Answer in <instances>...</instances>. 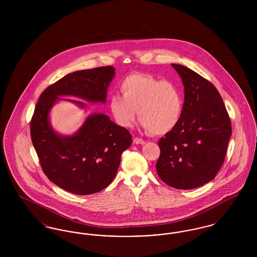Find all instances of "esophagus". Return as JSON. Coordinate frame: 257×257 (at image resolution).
<instances>
[{
	"label": "esophagus",
	"instance_id": "34e87169",
	"mask_svg": "<svg viewBox=\"0 0 257 257\" xmlns=\"http://www.w3.org/2000/svg\"><path fill=\"white\" fill-rule=\"evenodd\" d=\"M133 143H134L135 145H145L146 141L143 140V139H140V138H134Z\"/></svg>",
	"mask_w": 257,
	"mask_h": 257
}]
</instances>
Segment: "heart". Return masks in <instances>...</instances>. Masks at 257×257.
<instances>
[{
	"mask_svg": "<svg viewBox=\"0 0 257 257\" xmlns=\"http://www.w3.org/2000/svg\"><path fill=\"white\" fill-rule=\"evenodd\" d=\"M122 98H110V111L115 123L129 128L138 118L151 134L170 132L179 122L183 112L184 98L179 86L169 80L149 74L134 73L119 84Z\"/></svg>",
	"mask_w": 257,
	"mask_h": 257,
	"instance_id": "1",
	"label": "heart"
}]
</instances>
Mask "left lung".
<instances>
[{"instance_id":"obj_1","label":"left lung","mask_w":257,"mask_h":257,"mask_svg":"<svg viewBox=\"0 0 257 257\" xmlns=\"http://www.w3.org/2000/svg\"><path fill=\"white\" fill-rule=\"evenodd\" d=\"M171 65L183 82V112L177 125L160 139L156 170L169 186L190 190L215 178L224 161L231 121L212 83L186 66Z\"/></svg>"}]
</instances>
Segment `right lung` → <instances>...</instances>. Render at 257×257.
Instances as JSON below:
<instances>
[{
  "mask_svg": "<svg viewBox=\"0 0 257 257\" xmlns=\"http://www.w3.org/2000/svg\"><path fill=\"white\" fill-rule=\"evenodd\" d=\"M113 75L110 65L67 74L41 93L31 119V138L42 171L50 181L75 195L94 194L111 183L132 137L103 113L88 116L74 136L61 137L50 126V109L61 95L104 103Z\"/></svg>",
  "mask_w": 257,
  "mask_h": 257,
  "instance_id": "add662e5",
  "label": "right lung"
}]
</instances>
